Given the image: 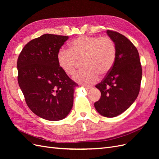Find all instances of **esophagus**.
Here are the masks:
<instances>
[{
    "label": "esophagus",
    "instance_id": "esophagus-1",
    "mask_svg": "<svg viewBox=\"0 0 159 159\" xmlns=\"http://www.w3.org/2000/svg\"><path fill=\"white\" fill-rule=\"evenodd\" d=\"M84 88L86 89H91V88H92V87L91 86H84Z\"/></svg>",
    "mask_w": 159,
    "mask_h": 159
}]
</instances>
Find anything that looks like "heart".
Listing matches in <instances>:
<instances>
[{
    "label": "heart",
    "mask_w": 159,
    "mask_h": 159,
    "mask_svg": "<svg viewBox=\"0 0 159 159\" xmlns=\"http://www.w3.org/2000/svg\"><path fill=\"white\" fill-rule=\"evenodd\" d=\"M117 50L114 42L109 37L82 36L70 44L69 50L61 49L57 55L60 68L66 75L73 74L78 64L83 61V70L73 76L75 81L85 85L92 84L98 75L109 73L116 60Z\"/></svg>",
    "instance_id": "heart-1"
}]
</instances>
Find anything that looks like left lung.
I'll return each mask as SVG.
<instances>
[{"label":"left lung","mask_w":159,"mask_h":159,"mask_svg":"<svg viewBox=\"0 0 159 159\" xmlns=\"http://www.w3.org/2000/svg\"><path fill=\"white\" fill-rule=\"evenodd\" d=\"M117 50L116 60L109 73L95 87L101 98L94 103L97 111L106 117L121 114L136 100L140 90L142 68L138 50L120 33L107 30Z\"/></svg>","instance_id":"obj_1"}]
</instances>
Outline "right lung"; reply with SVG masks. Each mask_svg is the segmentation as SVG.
I'll return each instance as SVG.
<instances>
[{
  "mask_svg": "<svg viewBox=\"0 0 159 159\" xmlns=\"http://www.w3.org/2000/svg\"><path fill=\"white\" fill-rule=\"evenodd\" d=\"M68 36L46 34L23 48L17 61L18 81L32 111L48 121L67 117L73 107L78 85L62 71L57 61Z\"/></svg>",
  "mask_w": 159,
  "mask_h": 159,
  "instance_id": "obj_1",
  "label": "right lung"
}]
</instances>
